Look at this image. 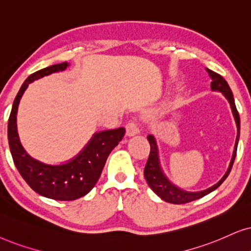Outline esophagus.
Here are the masks:
<instances>
[{
  "label": "esophagus",
  "instance_id": "34e87169",
  "mask_svg": "<svg viewBox=\"0 0 251 251\" xmlns=\"http://www.w3.org/2000/svg\"><path fill=\"white\" fill-rule=\"evenodd\" d=\"M139 133V125L136 120H129V122L126 124V134L128 136L135 135Z\"/></svg>",
  "mask_w": 251,
  "mask_h": 251
}]
</instances>
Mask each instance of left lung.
Returning <instances> with one entry per match:
<instances>
[{
  "mask_svg": "<svg viewBox=\"0 0 251 251\" xmlns=\"http://www.w3.org/2000/svg\"><path fill=\"white\" fill-rule=\"evenodd\" d=\"M206 72L208 73L211 77V88L213 90H218L220 93H223L226 98L228 100V102L230 104L231 111H233L234 118H235L236 122V126H237V138H236V142H235V148H234V153H233V157H231V162L229 164V168H228L227 173L225 174V176L221 178L219 182L215 184V185L212 186V188L204 190V191L201 192H186L183 191L178 188H176L175 185H173L169 180L166 178V176L163 175L162 170L160 168V163H158V156H157V147H156V142H155V139L153 135H148L147 139L149 141V145H151V151H149V156L147 160V163H146L145 170H144V175L145 178L147 180L148 185L151 186V189L156 193V195L160 197L161 199H163L164 201L170 202V204H186V202L197 201V199L202 198V197L208 195V193L214 191L215 189L219 188L221 185V183L224 182L225 179L227 178V176L229 175L231 167L234 164V160H235L236 156V149H237V142H239V136H240V116L239 112H237L236 106H235V102H234V97H233V93H231L229 85H228L227 81L218 73H215L211 69L206 68Z\"/></svg>",
  "mask_w": 251,
  "mask_h": 251,
  "instance_id": "left-lung-1",
  "label": "left lung"
}]
</instances>
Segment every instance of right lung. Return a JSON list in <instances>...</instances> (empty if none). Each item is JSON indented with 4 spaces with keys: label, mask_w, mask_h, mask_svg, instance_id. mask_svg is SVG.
Listing matches in <instances>:
<instances>
[{
    "label": "right lung",
    "mask_w": 251,
    "mask_h": 251,
    "mask_svg": "<svg viewBox=\"0 0 251 251\" xmlns=\"http://www.w3.org/2000/svg\"><path fill=\"white\" fill-rule=\"evenodd\" d=\"M67 66V62L56 63L28 76L15 98L8 122L9 147L21 176L33 191L55 201H75L87 195L100 178L107 156L125 135L124 127L96 133L82 153L61 166H49L28 156L22 147L16 127V115L22 95L28 83L52 73L63 71Z\"/></svg>",
    "instance_id": "add662e5"
}]
</instances>
